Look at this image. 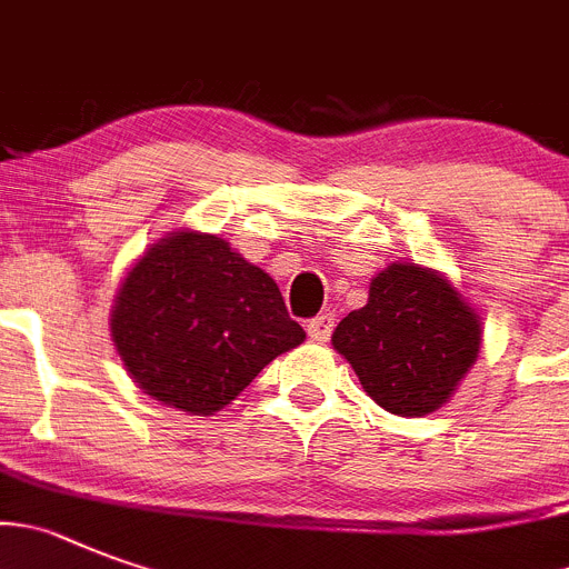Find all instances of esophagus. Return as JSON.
Masks as SVG:
<instances>
[{"label": "esophagus", "instance_id": "esophagus-1", "mask_svg": "<svg viewBox=\"0 0 569 569\" xmlns=\"http://www.w3.org/2000/svg\"><path fill=\"white\" fill-rule=\"evenodd\" d=\"M332 330H336V316L332 312H321V316H316L307 325V332H310L312 341H327L332 336Z\"/></svg>", "mask_w": 569, "mask_h": 569}]
</instances>
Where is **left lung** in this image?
Listing matches in <instances>:
<instances>
[{
    "label": "left lung",
    "mask_w": 569,
    "mask_h": 569,
    "mask_svg": "<svg viewBox=\"0 0 569 569\" xmlns=\"http://www.w3.org/2000/svg\"><path fill=\"white\" fill-rule=\"evenodd\" d=\"M479 343L473 307L446 276L415 262L380 270L367 305L332 332L363 392L400 417L440 409L477 361Z\"/></svg>",
    "instance_id": "obj_1"
}]
</instances>
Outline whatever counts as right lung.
<instances>
[{
  "label": "right lung",
  "mask_w": 569,
  "mask_h": 569,
  "mask_svg": "<svg viewBox=\"0 0 569 569\" xmlns=\"http://www.w3.org/2000/svg\"><path fill=\"white\" fill-rule=\"evenodd\" d=\"M109 330L146 395L200 417L305 341L276 281L200 231H174L146 250L114 296Z\"/></svg>",
  "instance_id": "obj_1"
}]
</instances>
